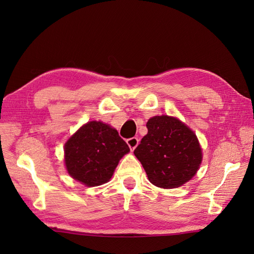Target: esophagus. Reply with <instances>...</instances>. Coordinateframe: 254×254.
<instances>
[{
    "label": "esophagus",
    "instance_id": "34e87169",
    "mask_svg": "<svg viewBox=\"0 0 254 254\" xmlns=\"http://www.w3.org/2000/svg\"><path fill=\"white\" fill-rule=\"evenodd\" d=\"M126 142H127L128 146L130 147V149H131V151H132V150H134V148L136 147V146L139 145L140 140L137 139V137H131V139H128Z\"/></svg>",
    "mask_w": 254,
    "mask_h": 254
}]
</instances>
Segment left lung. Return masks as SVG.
<instances>
[{
  "label": "left lung",
  "instance_id": "obj_1",
  "mask_svg": "<svg viewBox=\"0 0 254 254\" xmlns=\"http://www.w3.org/2000/svg\"><path fill=\"white\" fill-rule=\"evenodd\" d=\"M146 127L148 132L133 153L153 186L175 189L193 178L202 161L200 144L194 131L167 115L149 119Z\"/></svg>",
  "mask_w": 254,
  "mask_h": 254
}]
</instances>
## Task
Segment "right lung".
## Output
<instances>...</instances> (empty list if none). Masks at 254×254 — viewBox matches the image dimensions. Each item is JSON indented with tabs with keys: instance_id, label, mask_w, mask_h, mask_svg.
<instances>
[{
	"instance_id": "right-lung-1",
	"label": "right lung",
	"mask_w": 254,
	"mask_h": 254,
	"mask_svg": "<svg viewBox=\"0 0 254 254\" xmlns=\"http://www.w3.org/2000/svg\"><path fill=\"white\" fill-rule=\"evenodd\" d=\"M130 151L117 129L92 121L76 131L64 145L67 173L84 186L108 182L119 161Z\"/></svg>"
}]
</instances>
